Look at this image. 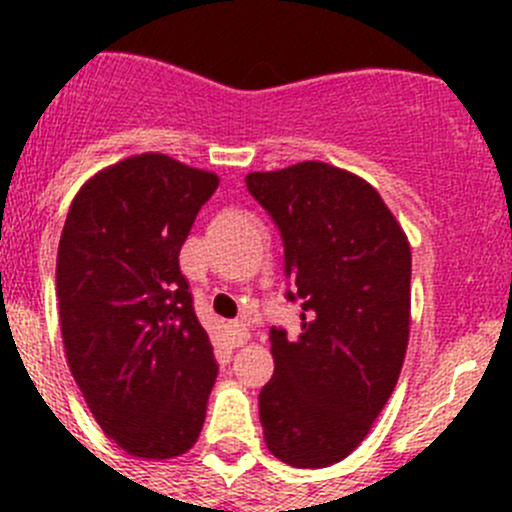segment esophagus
<instances>
[{
    "label": "esophagus",
    "instance_id": "obj_1",
    "mask_svg": "<svg viewBox=\"0 0 512 512\" xmlns=\"http://www.w3.org/2000/svg\"><path fill=\"white\" fill-rule=\"evenodd\" d=\"M230 342L235 344V347H240V344H245L247 339H250V332H247V327L242 322H230Z\"/></svg>",
    "mask_w": 512,
    "mask_h": 512
}]
</instances>
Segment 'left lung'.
Returning <instances> with one entry per match:
<instances>
[{
	"instance_id": "left-lung-1",
	"label": "left lung",
	"mask_w": 512,
	"mask_h": 512,
	"mask_svg": "<svg viewBox=\"0 0 512 512\" xmlns=\"http://www.w3.org/2000/svg\"><path fill=\"white\" fill-rule=\"evenodd\" d=\"M285 245L302 334L270 329L275 374L260 391L265 443L294 468H327L364 441L409 344L411 247L381 195L319 160L245 178Z\"/></svg>"
}]
</instances>
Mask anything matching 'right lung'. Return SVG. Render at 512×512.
I'll return each instance as SVG.
<instances>
[{
  "mask_svg": "<svg viewBox=\"0 0 512 512\" xmlns=\"http://www.w3.org/2000/svg\"><path fill=\"white\" fill-rule=\"evenodd\" d=\"M218 175L163 153L96 173L71 203L56 255L69 369L91 414L136 458L193 448L218 376L178 265Z\"/></svg>",
  "mask_w": 512,
  "mask_h": 512,
  "instance_id": "obj_1",
  "label": "right lung"
}]
</instances>
